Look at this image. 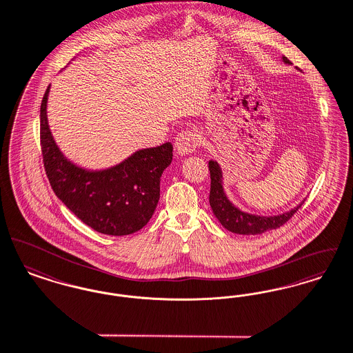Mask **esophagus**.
<instances>
[{
	"label": "esophagus",
	"instance_id": "1",
	"mask_svg": "<svg viewBox=\"0 0 353 353\" xmlns=\"http://www.w3.org/2000/svg\"><path fill=\"white\" fill-rule=\"evenodd\" d=\"M175 151L178 155L185 157L194 152L199 146V134L196 130H185L179 132L175 138Z\"/></svg>",
	"mask_w": 353,
	"mask_h": 353
}]
</instances>
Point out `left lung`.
Wrapping results in <instances>:
<instances>
[{"mask_svg": "<svg viewBox=\"0 0 353 353\" xmlns=\"http://www.w3.org/2000/svg\"><path fill=\"white\" fill-rule=\"evenodd\" d=\"M284 63H291V61L287 57H283ZM208 170L211 176V188H210V205L216 216V219L221 222L223 227L234 234L241 235H258L270 230L279 228L284 223L288 222L292 215L301 207V202L297 204L295 208L274 215V216H260L248 214L239 210L236 205L230 202L227 198L224 188H223L222 168L215 161L208 162Z\"/></svg>", "mask_w": 353, "mask_h": 353, "instance_id": "left-lung-1", "label": "left lung"}]
</instances>
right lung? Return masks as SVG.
Returning a JSON list of instances; mask_svg holds the SVG:
<instances>
[{
  "mask_svg": "<svg viewBox=\"0 0 353 353\" xmlns=\"http://www.w3.org/2000/svg\"><path fill=\"white\" fill-rule=\"evenodd\" d=\"M41 103V149L50 185L78 219L97 232L123 236L143 228L159 201L161 176L172 161V145L142 149L112 168L88 170L69 161L48 123V97Z\"/></svg>",
  "mask_w": 353,
  "mask_h": 353,
  "instance_id": "1",
  "label": "right lung"
}]
</instances>
